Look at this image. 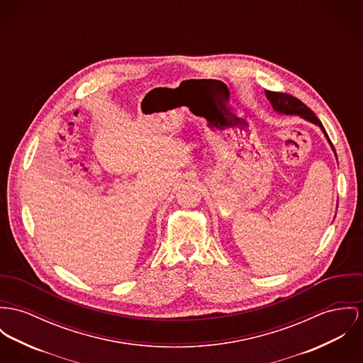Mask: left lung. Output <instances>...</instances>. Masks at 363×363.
<instances>
[{"instance_id": "obj_1", "label": "left lung", "mask_w": 363, "mask_h": 363, "mask_svg": "<svg viewBox=\"0 0 363 363\" xmlns=\"http://www.w3.org/2000/svg\"><path fill=\"white\" fill-rule=\"evenodd\" d=\"M265 95H267L268 101L271 102V105H272V108H274L275 112L283 113V114H297V116L306 118L307 121H311V123H313L315 125H318V127L323 131L325 137L329 140V143H330V146H332V149H333V152H335V146H333L332 140H329V135L326 134V130H325V127L322 125L320 120H319V118L315 116V113L312 112L309 108H307L300 99H297V98H294L293 95H289V94L274 92V91H265ZM335 157H337V156H335Z\"/></svg>"}]
</instances>
